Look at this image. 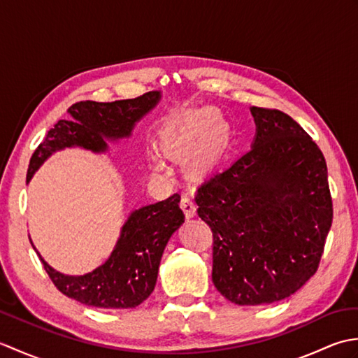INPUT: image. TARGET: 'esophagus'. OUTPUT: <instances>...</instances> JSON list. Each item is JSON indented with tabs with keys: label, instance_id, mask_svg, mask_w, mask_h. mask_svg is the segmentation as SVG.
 <instances>
[{
	"label": "esophagus",
	"instance_id": "esophagus-1",
	"mask_svg": "<svg viewBox=\"0 0 358 358\" xmlns=\"http://www.w3.org/2000/svg\"><path fill=\"white\" fill-rule=\"evenodd\" d=\"M181 208H183L185 214L187 218H192L195 215V203H194V199L191 194H183V196H181Z\"/></svg>",
	"mask_w": 358,
	"mask_h": 358
}]
</instances>
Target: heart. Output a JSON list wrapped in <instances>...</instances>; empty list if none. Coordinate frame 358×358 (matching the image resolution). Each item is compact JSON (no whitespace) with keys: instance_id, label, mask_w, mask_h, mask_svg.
<instances>
[{"instance_id":"1","label":"heart","mask_w":358,"mask_h":358,"mask_svg":"<svg viewBox=\"0 0 358 358\" xmlns=\"http://www.w3.org/2000/svg\"><path fill=\"white\" fill-rule=\"evenodd\" d=\"M195 120L199 121V123H200L201 126L210 127V126L215 124L217 117L214 115V113H210V112H204V113H199V115L195 117ZM217 135H218V140L222 138V131H217Z\"/></svg>"}]
</instances>
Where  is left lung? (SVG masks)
I'll return each instance as SVG.
<instances>
[{
    "mask_svg": "<svg viewBox=\"0 0 358 358\" xmlns=\"http://www.w3.org/2000/svg\"><path fill=\"white\" fill-rule=\"evenodd\" d=\"M252 148L196 187L212 231V281L235 305L295 294L320 264L332 224L320 148L287 113L252 106Z\"/></svg>",
    "mask_w": 358,
    "mask_h": 358,
    "instance_id": "left-lung-1",
    "label": "left lung"
}]
</instances>
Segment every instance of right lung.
I'll return each instance as SVG.
<instances>
[{
  "instance_id": "1",
  "label": "right lung",
  "mask_w": 358,
  "mask_h": 358,
  "mask_svg": "<svg viewBox=\"0 0 358 358\" xmlns=\"http://www.w3.org/2000/svg\"><path fill=\"white\" fill-rule=\"evenodd\" d=\"M159 92H148L131 100L113 103L80 101L72 104L69 118L59 120L45 135L30 158L26 181L52 152L81 146L100 152L106 149L103 136L121 138L131 134L136 120L158 103ZM185 222L180 195L149 204L132 212L109 260L81 277L59 273L45 263L44 269L59 292L83 305L103 309H129L141 305L157 283L158 266L171 235Z\"/></svg>"
}]
</instances>
